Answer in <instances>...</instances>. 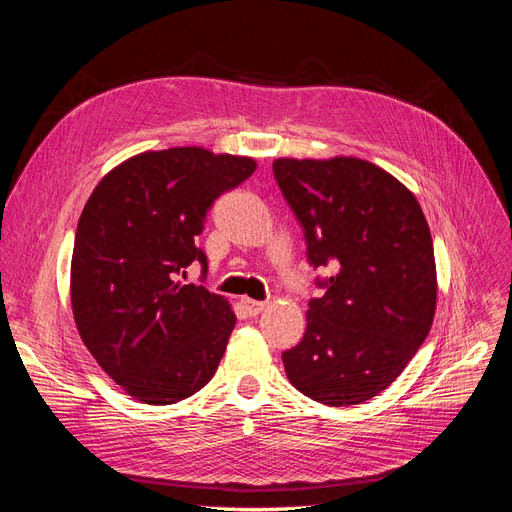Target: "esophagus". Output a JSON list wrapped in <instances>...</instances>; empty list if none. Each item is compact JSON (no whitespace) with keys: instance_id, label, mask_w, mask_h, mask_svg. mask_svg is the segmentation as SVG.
<instances>
[{"instance_id":"obj_1","label":"esophagus","mask_w":512,"mask_h":512,"mask_svg":"<svg viewBox=\"0 0 512 512\" xmlns=\"http://www.w3.org/2000/svg\"><path fill=\"white\" fill-rule=\"evenodd\" d=\"M241 305H243V309L250 316H258L262 309L267 307V303L265 301H254V299H241Z\"/></svg>"}]
</instances>
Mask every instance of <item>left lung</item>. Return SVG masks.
<instances>
[{"label":"left lung","mask_w":512,"mask_h":512,"mask_svg":"<svg viewBox=\"0 0 512 512\" xmlns=\"http://www.w3.org/2000/svg\"><path fill=\"white\" fill-rule=\"evenodd\" d=\"M305 230L307 258L331 275L309 299L301 342L282 354L286 376L327 406H354L389 386L425 342L436 314V260L414 194L359 158L273 162Z\"/></svg>","instance_id":"left-lung-1"}]
</instances>
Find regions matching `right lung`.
<instances>
[{"instance_id": "add662e5", "label": "right lung", "mask_w": 512, "mask_h": 512, "mask_svg": "<svg viewBox=\"0 0 512 512\" xmlns=\"http://www.w3.org/2000/svg\"><path fill=\"white\" fill-rule=\"evenodd\" d=\"M252 158L200 147L145 151L113 168L76 226L70 299L98 365L130 397L168 406L218 369L237 316L220 294L185 284L220 194L252 177Z\"/></svg>"}]
</instances>
